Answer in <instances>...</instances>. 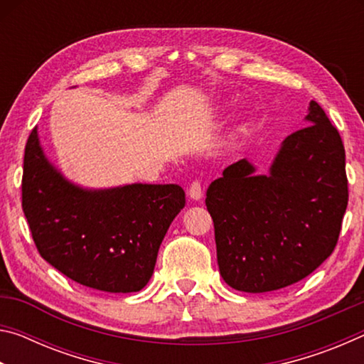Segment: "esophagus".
I'll list each match as a JSON object with an SVG mask.
<instances>
[{
	"label": "esophagus",
	"mask_w": 364,
	"mask_h": 364,
	"mask_svg": "<svg viewBox=\"0 0 364 364\" xmlns=\"http://www.w3.org/2000/svg\"><path fill=\"white\" fill-rule=\"evenodd\" d=\"M188 194H189L191 199L200 200L202 199V186H200V183L199 181L191 183V186L188 189Z\"/></svg>",
	"instance_id": "esophagus-1"
}]
</instances>
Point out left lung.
<instances>
[{"mask_svg":"<svg viewBox=\"0 0 364 364\" xmlns=\"http://www.w3.org/2000/svg\"><path fill=\"white\" fill-rule=\"evenodd\" d=\"M267 173L247 159L210 183L221 278L236 291H278L313 273L337 244L348 204L341 134L316 101Z\"/></svg>","mask_w":364,"mask_h":364,"instance_id":"8db88e82","label":"left lung"}]
</instances>
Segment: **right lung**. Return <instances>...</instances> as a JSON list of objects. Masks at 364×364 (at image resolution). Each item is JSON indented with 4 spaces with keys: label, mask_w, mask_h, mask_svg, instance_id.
Returning a JSON list of instances; mask_svg holds the SVG:
<instances>
[{
    "label": "right lung",
    "mask_w": 364,
    "mask_h": 364,
    "mask_svg": "<svg viewBox=\"0 0 364 364\" xmlns=\"http://www.w3.org/2000/svg\"><path fill=\"white\" fill-rule=\"evenodd\" d=\"M186 204L178 184L85 188L46 156L38 128L23 157L22 208L40 255L67 278L104 292H138Z\"/></svg>",
    "instance_id": "obj_1"
}]
</instances>
